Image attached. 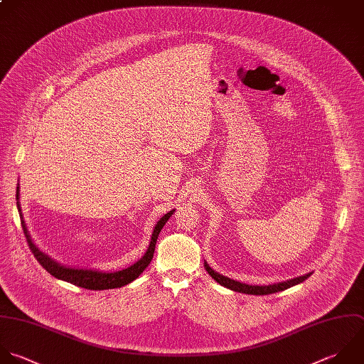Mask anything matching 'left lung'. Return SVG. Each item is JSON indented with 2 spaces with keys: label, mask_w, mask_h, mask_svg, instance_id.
Listing matches in <instances>:
<instances>
[{
  "label": "left lung",
  "mask_w": 364,
  "mask_h": 364,
  "mask_svg": "<svg viewBox=\"0 0 364 364\" xmlns=\"http://www.w3.org/2000/svg\"><path fill=\"white\" fill-rule=\"evenodd\" d=\"M204 268L207 269V272L214 278V281H217L220 285L231 289V291H235V292H241V294H247V295H269V294H275V292H281V291H285L291 287H295L301 282H304L305 279H308L312 274H306L304 277H298V278H294V279H289V281H285V282H279V284H272V285H264V287H258V285H247V284H242V282H238V281H234V279H230L224 275H220L218 272H215L214 269L210 268V265L207 262H204Z\"/></svg>",
  "instance_id": "1"
}]
</instances>
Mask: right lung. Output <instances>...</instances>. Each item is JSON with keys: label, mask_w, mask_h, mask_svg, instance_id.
Listing matches in <instances>:
<instances>
[{"label": "right lung", "mask_w": 364, "mask_h": 364, "mask_svg": "<svg viewBox=\"0 0 364 364\" xmlns=\"http://www.w3.org/2000/svg\"><path fill=\"white\" fill-rule=\"evenodd\" d=\"M19 187H16V207H18V213L21 217V225L28 242L29 250L32 251L33 257L36 258V261L41 264L42 268L46 269V272H49L52 277L73 284L76 287L85 288V289H90V291H103V289H114V288H122L130 282H133L136 278H139V275L146 269V267H149V264L153 259V254H154V248H156V241L157 237L161 231V228L164 227V224L168 221V218L173 215L174 210L168 211L164 217L160 218V221L156 224L153 234H151V240L149 244V248L146 251V254L132 267L122 269V271H116V272H103V271H96V269H79V268H70V267H63L60 264H58L55 259H52L50 257H48L46 254H43L31 240L29 232L26 230L25 221L22 218V213H21V204H19Z\"/></svg>", "instance_id": "1"}]
</instances>
